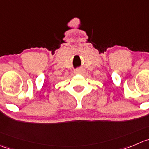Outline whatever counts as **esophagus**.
Wrapping results in <instances>:
<instances>
[{"label":"esophagus","instance_id":"1","mask_svg":"<svg viewBox=\"0 0 149 149\" xmlns=\"http://www.w3.org/2000/svg\"><path fill=\"white\" fill-rule=\"evenodd\" d=\"M85 72V70L84 69H83V68H79V69H76L75 71V73L76 74H83Z\"/></svg>","mask_w":149,"mask_h":149}]
</instances>
